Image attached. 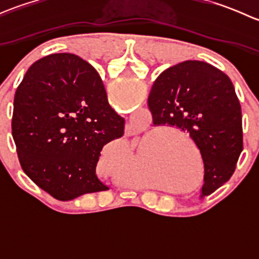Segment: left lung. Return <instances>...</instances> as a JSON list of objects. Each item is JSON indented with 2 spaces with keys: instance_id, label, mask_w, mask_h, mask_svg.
Here are the masks:
<instances>
[{
  "instance_id": "left-lung-1",
  "label": "left lung",
  "mask_w": 259,
  "mask_h": 259,
  "mask_svg": "<svg viewBox=\"0 0 259 259\" xmlns=\"http://www.w3.org/2000/svg\"><path fill=\"white\" fill-rule=\"evenodd\" d=\"M154 124L189 133L204 163L200 198L215 192L236 170L243 149L242 110L231 79L213 65L188 60L164 70L151 86Z\"/></svg>"
}]
</instances>
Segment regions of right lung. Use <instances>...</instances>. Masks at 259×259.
I'll return each mask as SVG.
<instances>
[{"label": "right lung", "instance_id": "right-lung-1", "mask_svg": "<svg viewBox=\"0 0 259 259\" xmlns=\"http://www.w3.org/2000/svg\"><path fill=\"white\" fill-rule=\"evenodd\" d=\"M124 125L96 70L74 54L37 60L15 94L12 137L21 168L62 202L109 189L96 164L103 146L124 135Z\"/></svg>", "mask_w": 259, "mask_h": 259}]
</instances>
